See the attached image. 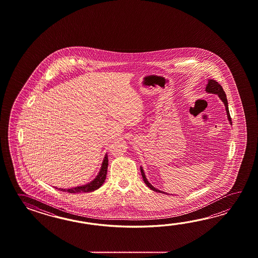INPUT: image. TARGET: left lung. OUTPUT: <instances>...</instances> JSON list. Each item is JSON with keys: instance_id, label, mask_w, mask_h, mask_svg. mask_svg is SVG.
<instances>
[{"instance_id": "left-lung-1", "label": "left lung", "mask_w": 258, "mask_h": 258, "mask_svg": "<svg viewBox=\"0 0 258 258\" xmlns=\"http://www.w3.org/2000/svg\"><path fill=\"white\" fill-rule=\"evenodd\" d=\"M206 91L209 92V93L217 94V95H219V99H221V100L224 102L225 107H226V111H227V114H228V118H229V121H230V123H231L230 111H229V108H228V100H227V97H226V94H225L224 90H223L222 87H221L216 80L210 79V80H209V84H208L207 88H206ZM140 169H141V174H142L143 180H144L145 183H146L151 190H153L155 192H161V191H159L158 189H156L155 187L152 186V185L148 182V180H147V178H146V176H145V173H144L142 167H141Z\"/></svg>"}]
</instances>
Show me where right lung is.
<instances>
[{"mask_svg": "<svg viewBox=\"0 0 258 258\" xmlns=\"http://www.w3.org/2000/svg\"><path fill=\"white\" fill-rule=\"evenodd\" d=\"M108 156H105L103 162H102V166L101 169L99 170V174L94 179L93 181H90L88 184H85L82 186L75 187V188H71V189H61L60 188L59 190L62 191V192H71V194H79V192H88L95 191L97 189H99V187L103 184V182L106 179V175H107V170H108Z\"/></svg>", "mask_w": 258, "mask_h": 258, "instance_id": "1", "label": "right lung"}]
</instances>
